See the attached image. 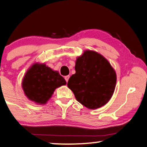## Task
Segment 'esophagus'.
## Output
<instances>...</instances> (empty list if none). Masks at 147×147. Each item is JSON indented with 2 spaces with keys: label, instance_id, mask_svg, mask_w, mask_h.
Masks as SVG:
<instances>
[{
  "label": "esophagus",
  "instance_id": "1",
  "mask_svg": "<svg viewBox=\"0 0 147 147\" xmlns=\"http://www.w3.org/2000/svg\"><path fill=\"white\" fill-rule=\"evenodd\" d=\"M69 78H70V76H69V75L65 76V77H64V79H65V80H66V82H68V79H69Z\"/></svg>",
  "mask_w": 147,
  "mask_h": 147
}]
</instances>
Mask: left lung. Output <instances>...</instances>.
Listing matches in <instances>:
<instances>
[{"label":"left lung","mask_w":147,"mask_h":147,"mask_svg":"<svg viewBox=\"0 0 147 147\" xmlns=\"http://www.w3.org/2000/svg\"><path fill=\"white\" fill-rule=\"evenodd\" d=\"M75 68L67 85L76 99L91 109L106 104L116 84V73L107 60L95 51L86 50L77 58Z\"/></svg>","instance_id":"8db88e82"}]
</instances>
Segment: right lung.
Returning a JSON list of instances; mask_svg holds the SVG:
<instances>
[{
    "mask_svg": "<svg viewBox=\"0 0 147 147\" xmlns=\"http://www.w3.org/2000/svg\"><path fill=\"white\" fill-rule=\"evenodd\" d=\"M66 84L65 79L58 71H54L45 64L35 63L25 73L22 88L29 100L45 104L56 88Z\"/></svg>",
    "mask_w": 147,
    "mask_h": 147,
    "instance_id": "obj_1",
    "label": "right lung"
}]
</instances>
